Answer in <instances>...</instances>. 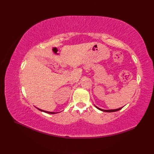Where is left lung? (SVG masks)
Returning a JSON list of instances; mask_svg holds the SVG:
<instances>
[{
    "mask_svg": "<svg viewBox=\"0 0 154 154\" xmlns=\"http://www.w3.org/2000/svg\"><path fill=\"white\" fill-rule=\"evenodd\" d=\"M96 108H97V109H99V110H101V111H103V112H116V111L119 110L120 109H122V108H119V109H112V110H103V109H100V108H98V107H97V106H96Z\"/></svg>",
    "mask_w": 154,
    "mask_h": 154,
    "instance_id": "left-lung-1",
    "label": "left lung"
}]
</instances>
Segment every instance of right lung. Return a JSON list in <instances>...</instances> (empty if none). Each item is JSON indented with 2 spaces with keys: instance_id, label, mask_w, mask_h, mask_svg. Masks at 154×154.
I'll list each match as a JSON object with an SVG mask.
<instances>
[{
  "instance_id": "obj_1",
  "label": "right lung",
  "mask_w": 154,
  "mask_h": 154,
  "mask_svg": "<svg viewBox=\"0 0 154 154\" xmlns=\"http://www.w3.org/2000/svg\"><path fill=\"white\" fill-rule=\"evenodd\" d=\"M38 109V108H37ZM40 111H42V112H46V113H48V114H55V112H48V111H45V110H41L40 109H38ZM56 113H58V112H56Z\"/></svg>"
}]
</instances>
